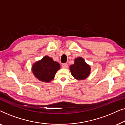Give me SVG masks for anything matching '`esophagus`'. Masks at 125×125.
<instances>
[{
	"mask_svg": "<svg viewBox=\"0 0 125 125\" xmlns=\"http://www.w3.org/2000/svg\"><path fill=\"white\" fill-rule=\"evenodd\" d=\"M68 64H66V63H65V64H62V68H68Z\"/></svg>",
	"mask_w": 125,
	"mask_h": 125,
	"instance_id": "34e87169",
	"label": "esophagus"
}]
</instances>
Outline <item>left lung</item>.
Here are the masks:
<instances>
[{
  "mask_svg": "<svg viewBox=\"0 0 125 125\" xmlns=\"http://www.w3.org/2000/svg\"><path fill=\"white\" fill-rule=\"evenodd\" d=\"M71 74L75 79L83 80L90 75L91 68L85 62L83 57H79L74 60V62L69 67Z\"/></svg>",
  "mask_w": 125,
  "mask_h": 125,
  "instance_id": "8db88e82",
  "label": "left lung"
}]
</instances>
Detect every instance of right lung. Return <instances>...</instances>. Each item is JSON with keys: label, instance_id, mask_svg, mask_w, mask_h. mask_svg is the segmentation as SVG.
I'll use <instances>...</instances> for the list:
<instances>
[{"label": "right lung", "instance_id": "add662e5", "mask_svg": "<svg viewBox=\"0 0 125 125\" xmlns=\"http://www.w3.org/2000/svg\"><path fill=\"white\" fill-rule=\"evenodd\" d=\"M60 69V65L59 62L54 61L48 56H45L32 65V72L39 80L49 83L54 79L56 72Z\"/></svg>", "mask_w": 125, "mask_h": 125}]
</instances>
